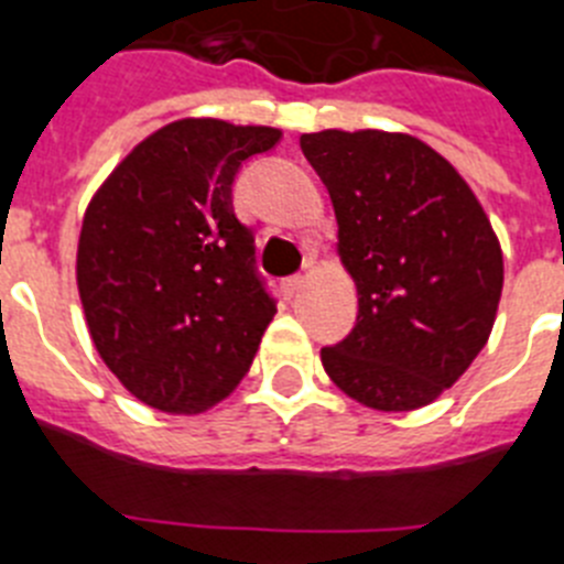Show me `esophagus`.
I'll return each mask as SVG.
<instances>
[{
  "instance_id": "34e87169",
  "label": "esophagus",
  "mask_w": 564,
  "mask_h": 564,
  "mask_svg": "<svg viewBox=\"0 0 564 564\" xmlns=\"http://www.w3.org/2000/svg\"><path fill=\"white\" fill-rule=\"evenodd\" d=\"M303 283H306V278H303V275H292V278H286V281H283V292H286L289 297H292V294L301 292Z\"/></svg>"
}]
</instances>
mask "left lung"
<instances>
[{
	"instance_id": "left-lung-1",
	"label": "left lung",
	"mask_w": 564,
	"mask_h": 564,
	"mask_svg": "<svg viewBox=\"0 0 564 564\" xmlns=\"http://www.w3.org/2000/svg\"><path fill=\"white\" fill-rule=\"evenodd\" d=\"M337 216L357 326L319 359L359 404L408 413L453 388L489 339L503 252L464 176L419 137L326 129L301 137Z\"/></svg>"
}]
</instances>
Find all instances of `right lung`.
<instances>
[{
    "mask_svg": "<svg viewBox=\"0 0 564 564\" xmlns=\"http://www.w3.org/2000/svg\"><path fill=\"white\" fill-rule=\"evenodd\" d=\"M272 126L185 118L137 143L95 191L75 258L86 328L134 399L174 415L219 404L250 370L275 301L232 213L241 162Z\"/></svg>",
    "mask_w": 564,
    "mask_h": 564,
    "instance_id": "right-lung-1",
    "label": "right lung"
}]
</instances>
